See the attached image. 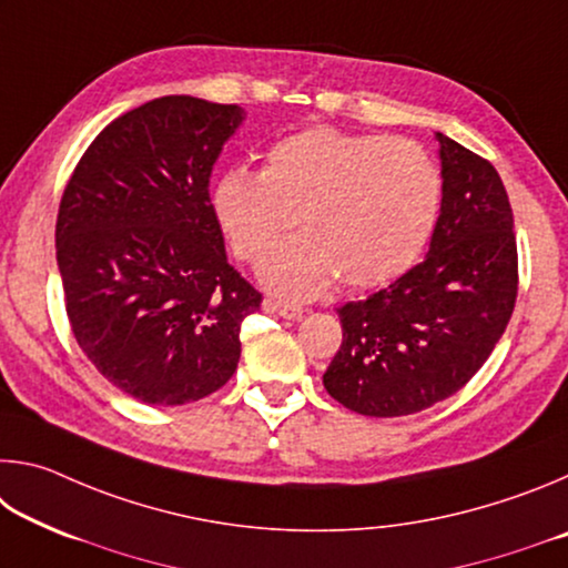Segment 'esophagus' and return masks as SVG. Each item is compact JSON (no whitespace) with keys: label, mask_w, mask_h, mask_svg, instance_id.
Instances as JSON below:
<instances>
[{"label":"esophagus","mask_w":568,"mask_h":568,"mask_svg":"<svg viewBox=\"0 0 568 568\" xmlns=\"http://www.w3.org/2000/svg\"><path fill=\"white\" fill-rule=\"evenodd\" d=\"M265 311L281 315V318H285V321H301L303 313H305L301 305H293V303H285V301H265Z\"/></svg>","instance_id":"obj_1"}]
</instances>
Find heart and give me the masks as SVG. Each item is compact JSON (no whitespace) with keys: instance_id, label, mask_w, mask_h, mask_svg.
<instances>
[{"instance_id":"heart-1","label":"heart","mask_w":568,"mask_h":568,"mask_svg":"<svg viewBox=\"0 0 568 568\" xmlns=\"http://www.w3.org/2000/svg\"><path fill=\"white\" fill-rule=\"evenodd\" d=\"M444 178L406 138L313 128L277 140L263 172L227 168L210 192L230 247L261 263L287 230L303 233L265 263L267 287L313 297L333 275L348 291L396 281L434 235Z\"/></svg>"}]
</instances>
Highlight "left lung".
Instances as JSON below:
<instances>
[{
    "instance_id": "left-lung-1",
    "label": "left lung",
    "mask_w": 568,
    "mask_h": 568,
    "mask_svg": "<svg viewBox=\"0 0 568 568\" xmlns=\"http://www.w3.org/2000/svg\"><path fill=\"white\" fill-rule=\"evenodd\" d=\"M444 200L428 255L396 283L338 307L343 343L323 386L361 416L396 418L454 396L511 321L514 213L491 162L436 132Z\"/></svg>"
}]
</instances>
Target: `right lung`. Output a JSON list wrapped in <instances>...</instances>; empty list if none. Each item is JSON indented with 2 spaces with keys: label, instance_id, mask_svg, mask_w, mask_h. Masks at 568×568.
<instances>
[{
  "label": "right lung",
  "instance_id": "obj_1",
  "mask_svg": "<svg viewBox=\"0 0 568 568\" xmlns=\"http://www.w3.org/2000/svg\"><path fill=\"white\" fill-rule=\"evenodd\" d=\"M237 104L168 94L112 120L77 162L57 215L64 307L84 355L148 406L233 378L263 295L227 263L210 175Z\"/></svg>",
  "mask_w": 568,
  "mask_h": 568
}]
</instances>
